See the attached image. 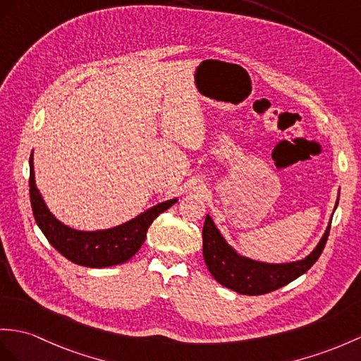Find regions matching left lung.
<instances>
[{"label": "left lung", "mask_w": 361, "mask_h": 361, "mask_svg": "<svg viewBox=\"0 0 361 361\" xmlns=\"http://www.w3.org/2000/svg\"><path fill=\"white\" fill-rule=\"evenodd\" d=\"M338 197L340 192L334 211L338 205ZM329 228L331 222L324 230L319 243L315 245V248L306 257L294 262L269 263L243 256V254L233 248L226 242L224 234L219 231L213 217L207 214L204 231H202V237H204V259L211 276L225 288H230L243 295H262L276 291V289L288 285L297 277L305 274L320 257L328 240Z\"/></svg>", "instance_id": "obj_1"}]
</instances>
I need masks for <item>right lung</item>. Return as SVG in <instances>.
I'll return each mask as SVG.
<instances>
[{
	"label": "right lung",
	"instance_id": "1",
	"mask_svg": "<svg viewBox=\"0 0 361 361\" xmlns=\"http://www.w3.org/2000/svg\"><path fill=\"white\" fill-rule=\"evenodd\" d=\"M30 202L35 221L47 237L51 247L76 265L87 268H107L130 260L142 247L147 231L154 219L173 207L179 199L161 202L144 213L130 219L126 224L107 230L81 231L63 224L49 209L35 180L33 152L30 154Z\"/></svg>",
	"mask_w": 361,
	"mask_h": 361
}]
</instances>
